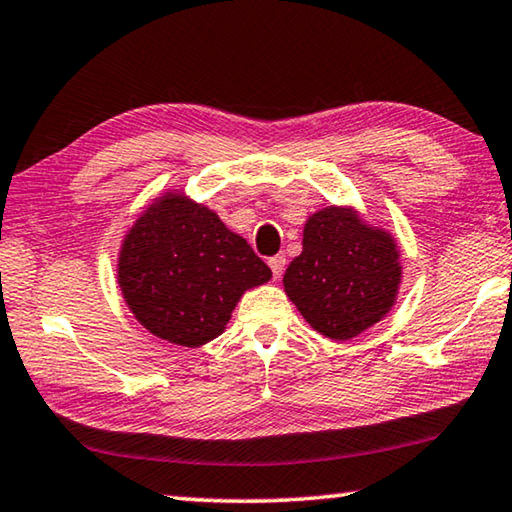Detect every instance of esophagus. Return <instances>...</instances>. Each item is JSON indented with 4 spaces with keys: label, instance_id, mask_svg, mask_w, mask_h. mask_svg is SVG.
<instances>
[{
    "label": "esophagus",
    "instance_id": "34e87169",
    "mask_svg": "<svg viewBox=\"0 0 512 512\" xmlns=\"http://www.w3.org/2000/svg\"><path fill=\"white\" fill-rule=\"evenodd\" d=\"M284 264H287V257H284L282 253L268 257V266H271L275 280H280V275H282V271H284Z\"/></svg>",
    "mask_w": 512,
    "mask_h": 512
}]
</instances>
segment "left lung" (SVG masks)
I'll use <instances>...</instances> for the list:
<instances>
[{"label": "left lung", "mask_w": 512, "mask_h": 512, "mask_svg": "<svg viewBox=\"0 0 512 512\" xmlns=\"http://www.w3.org/2000/svg\"><path fill=\"white\" fill-rule=\"evenodd\" d=\"M402 266L384 230L370 228L350 207L311 214L302 253L284 273V291L318 334L348 341L391 311Z\"/></svg>", "instance_id": "1"}]
</instances>
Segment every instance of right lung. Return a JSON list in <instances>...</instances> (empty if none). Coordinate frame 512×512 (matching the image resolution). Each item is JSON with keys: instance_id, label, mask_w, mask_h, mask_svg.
Returning <instances> with one entry per match:
<instances>
[{"instance_id": "obj_1", "label": "right lung", "mask_w": 512, "mask_h": 512, "mask_svg": "<svg viewBox=\"0 0 512 512\" xmlns=\"http://www.w3.org/2000/svg\"><path fill=\"white\" fill-rule=\"evenodd\" d=\"M117 277L151 334L198 348L223 332L244 291L271 280V268L212 210L169 192L128 230Z\"/></svg>"}]
</instances>
